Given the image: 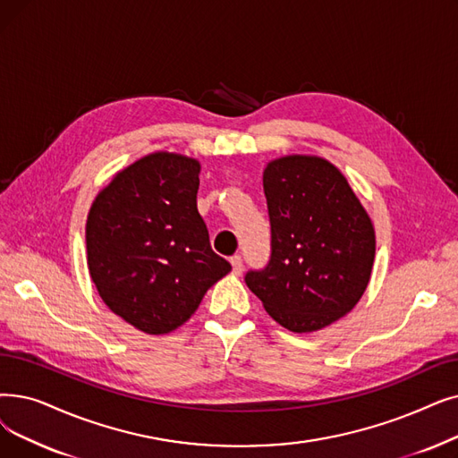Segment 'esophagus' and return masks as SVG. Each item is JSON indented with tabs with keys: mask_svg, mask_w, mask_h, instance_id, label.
I'll use <instances>...</instances> for the list:
<instances>
[{
	"mask_svg": "<svg viewBox=\"0 0 458 458\" xmlns=\"http://www.w3.org/2000/svg\"><path fill=\"white\" fill-rule=\"evenodd\" d=\"M232 271H233V275H242L243 273V258H242V254H235V256H232Z\"/></svg>",
	"mask_w": 458,
	"mask_h": 458,
	"instance_id": "34e87169",
	"label": "esophagus"
}]
</instances>
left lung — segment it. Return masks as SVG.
Listing matches in <instances>:
<instances>
[{"mask_svg": "<svg viewBox=\"0 0 458 458\" xmlns=\"http://www.w3.org/2000/svg\"><path fill=\"white\" fill-rule=\"evenodd\" d=\"M271 254L245 283L275 322L322 329L350 312L370 281L374 228L346 177L326 158L288 155L264 170Z\"/></svg>", "mask_w": 458, "mask_h": 458, "instance_id": "1", "label": "left lung"}]
</instances>
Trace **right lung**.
Wrapping results in <instances>:
<instances>
[{
  "instance_id": "1",
  "label": "right lung",
  "mask_w": 458,
  "mask_h": 458,
  "mask_svg": "<svg viewBox=\"0 0 458 458\" xmlns=\"http://www.w3.org/2000/svg\"><path fill=\"white\" fill-rule=\"evenodd\" d=\"M200 165L153 153L119 172L88 215L91 281L108 309L136 329L165 335L185 324L230 262L209 243L196 208Z\"/></svg>"
}]
</instances>
